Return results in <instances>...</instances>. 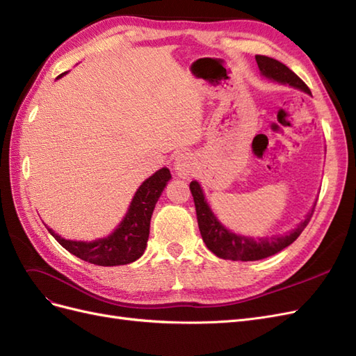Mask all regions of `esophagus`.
Returning a JSON list of instances; mask_svg holds the SVG:
<instances>
[{
    "label": "esophagus",
    "instance_id": "34e87169",
    "mask_svg": "<svg viewBox=\"0 0 356 356\" xmlns=\"http://www.w3.org/2000/svg\"><path fill=\"white\" fill-rule=\"evenodd\" d=\"M174 169L181 178H187L193 172V156L188 152H181L174 161Z\"/></svg>",
    "mask_w": 356,
    "mask_h": 356
}]
</instances>
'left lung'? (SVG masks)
Segmentation results:
<instances>
[{"instance_id":"obj_1","label":"left lung","mask_w":356,"mask_h":356,"mask_svg":"<svg viewBox=\"0 0 356 356\" xmlns=\"http://www.w3.org/2000/svg\"><path fill=\"white\" fill-rule=\"evenodd\" d=\"M255 60L264 77L276 80L279 83L294 86V88L305 90L306 93L310 95V89L307 88L306 83L301 80L296 72H293L286 65H284L282 62H279L273 58L263 56V55H257ZM190 191L193 195V200H195L202 239L204 243H207L208 250L211 252H213L220 258H224V260L255 261L282 251L284 248H286L298 238L301 232L306 229L312 215H314V209H312L306 215V218L297 225V229L289 232L285 236H275V238H270V239L245 238V236H239L229 232L224 225H221V222L217 218H215V215L209 209L207 200H204L199 182L191 181Z\"/></svg>"}]
</instances>
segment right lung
Listing matches in <instances>:
<instances>
[{
  "label": "right lung",
  "instance_id": "add662e5",
  "mask_svg": "<svg viewBox=\"0 0 356 356\" xmlns=\"http://www.w3.org/2000/svg\"><path fill=\"white\" fill-rule=\"evenodd\" d=\"M62 75L63 74L59 77ZM169 179L170 172L168 168H161L154 175L145 179L135 193L124 220L108 238L95 242H77L60 238L49 227L47 230L67 251L88 263L98 266H122L132 263L145 251L149 234V220Z\"/></svg>",
  "mask_w": 356,
  "mask_h": 356
}]
</instances>
